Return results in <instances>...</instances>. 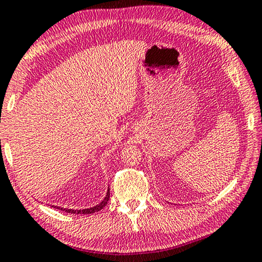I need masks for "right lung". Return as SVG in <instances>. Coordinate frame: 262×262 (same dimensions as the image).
Wrapping results in <instances>:
<instances>
[{
  "instance_id": "obj_1",
  "label": "right lung",
  "mask_w": 262,
  "mask_h": 262,
  "mask_svg": "<svg viewBox=\"0 0 262 262\" xmlns=\"http://www.w3.org/2000/svg\"><path fill=\"white\" fill-rule=\"evenodd\" d=\"M110 199V188L107 190V193L105 198L102 199V201L99 203L98 205L90 207V209H82V210H73V209H65V207H60V206H56V205H52V207H55V209L58 210H61V211H65V212L68 213H74V214H91V213H94V212H98V211L102 210L103 207L106 206L107 202H108Z\"/></svg>"
}]
</instances>
